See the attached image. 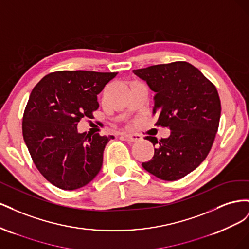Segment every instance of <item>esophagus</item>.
<instances>
[{
	"label": "esophagus",
	"mask_w": 249,
	"mask_h": 249,
	"mask_svg": "<svg viewBox=\"0 0 249 249\" xmlns=\"http://www.w3.org/2000/svg\"><path fill=\"white\" fill-rule=\"evenodd\" d=\"M122 135L125 138V140L130 141V142H137L142 139V136L140 134H125V133H124Z\"/></svg>",
	"instance_id": "34e87169"
}]
</instances>
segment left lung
<instances>
[{
    "instance_id": "obj_1",
    "label": "left lung",
    "mask_w": 249,
    "mask_h": 249,
    "mask_svg": "<svg viewBox=\"0 0 249 249\" xmlns=\"http://www.w3.org/2000/svg\"><path fill=\"white\" fill-rule=\"evenodd\" d=\"M156 92L153 113H159L155 125L169 127L168 138L146 136L159 144L152 160L142 167L164 180H177L206 159L218 131L221 104L217 89L192 64L177 61L134 70Z\"/></svg>"
}]
</instances>
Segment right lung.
<instances>
[{"instance_id":"add662e5","label":"right lung","mask_w":249,"mask_h":249,"mask_svg":"<svg viewBox=\"0 0 249 249\" xmlns=\"http://www.w3.org/2000/svg\"><path fill=\"white\" fill-rule=\"evenodd\" d=\"M117 72L60 71L43 77L30 94L22 136L36 168L51 184L76 190L97 176L107 143L114 136L78 133L82 118H93L97 94Z\"/></svg>"}]
</instances>
